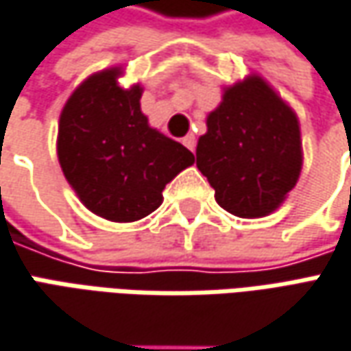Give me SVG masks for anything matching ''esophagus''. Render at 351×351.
<instances>
[{
    "label": "esophagus",
    "instance_id": "34e87169",
    "mask_svg": "<svg viewBox=\"0 0 351 351\" xmlns=\"http://www.w3.org/2000/svg\"><path fill=\"white\" fill-rule=\"evenodd\" d=\"M182 143H184V147H189L191 151H194V147H196V137L194 135H186L184 139H182Z\"/></svg>",
    "mask_w": 351,
    "mask_h": 351
}]
</instances>
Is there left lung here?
I'll list each match as a JSON object with an SVG mask.
<instances>
[{"mask_svg": "<svg viewBox=\"0 0 351 351\" xmlns=\"http://www.w3.org/2000/svg\"><path fill=\"white\" fill-rule=\"evenodd\" d=\"M196 167L216 202L237 218L273 214L302 171V139L295 110L259 74L223 86L206 117Z\"/></svg>", "mask_w": 351, "mask_h": 351, "instance_id": "left-lung-1", "label": "left lung"}]
</instances>
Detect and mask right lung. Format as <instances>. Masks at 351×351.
I'll return each mask as SVG.
<instances>
[{"label": "right lung", "mask_w": 351, "mask_h": 351, "mask_svg": "<svg viewBox=\"0 0 351 351\" xmlns=\"http://www.w3.org/2000/svg\"><path fill=\"white\" fill-rule=\"evenodd\" d=\"M123 66L90 74L58 117L56 155L80 202L110 221H137L162 204V191L194 155L149 125L143 86H121Z\"/></svg>", "instance_id": "obj_1"}]
</instances>
